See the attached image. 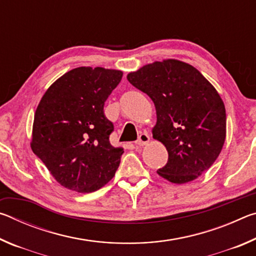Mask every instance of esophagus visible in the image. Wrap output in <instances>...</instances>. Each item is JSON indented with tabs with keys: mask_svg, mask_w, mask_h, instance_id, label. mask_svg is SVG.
I'll list each match as a JSON object with an SVG mask.
<instances>
[{
	"mask_svg": "<svg viewBox=\"0 0 256 256\" xmlns=\"http://www.w3.org/2000/svg\"><path fill=\"white\" fill-rule=\"evenodd\" d=\"M150 141V136H149V134L148 133H141L140 136H138V140H136V146H144V144H148V142Z\"/></svg>",
	"mask_w": 256,
	"mask_h": 256,
	"instance_id": "esophagus-1",
	"label": "esophagus"
}]
</instances>
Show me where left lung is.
<instances>
[{
	"label": "left lung",
	"mask_w": 256,
	"mask_h": 256,
	"mask_svg": "<svg viewBox=\"0 0 256 256\" xmlns=\"http://www.w3.org/2000/svg\"><path fill=\"white\" fill-rule=\"evenodd\" d=\"M128 80L154 104V138L168 151L158 174L184 184L209 170L226 138V110L214 86L196 68L177 60L148 64L128 73Z\"/></svg>",
	"instance_id": "1"
}]
</instances>
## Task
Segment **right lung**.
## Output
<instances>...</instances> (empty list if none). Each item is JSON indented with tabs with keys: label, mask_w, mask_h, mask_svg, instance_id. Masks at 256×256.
<instances>
[{
	"label": "right lung",
	"mask_w": 256,
	"mask_h": 256,
	"mask_svg": "<svg viewBox=\"0 0 256 256\" xmlns=\"http://www.w3.org/2000/svg\"><path fill=\"white\" fill-rule=\"evenodd\" d=\"M122 76L118 70L76 68L42 96L34 114L32 149L64 188L94 192L118 170L124 150L110 144L114 125L104 106Z\"/></svg>",
	"instance_id": "add662e5"
}]
</instances>
